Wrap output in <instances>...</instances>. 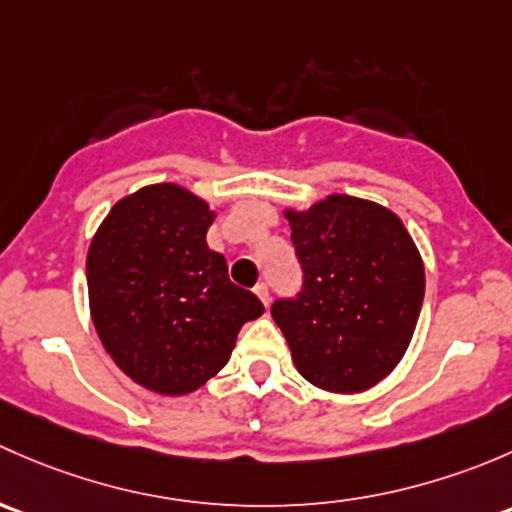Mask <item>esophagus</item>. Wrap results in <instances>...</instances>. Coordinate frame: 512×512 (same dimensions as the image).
I'll return each mask as SVG.
<instances>
[{
    "label": "esophagus",
    "mask_w": 512,
    "mask_h": 512,
    "mask_svg": "<svg viewBox=\"0 0 512 512\" xmlns=\"http://www.w3.org/2000/svg\"><path fill=\"white\" fill-rule=\"evenodd\" d=\"M254 293L258 295V298H261L263 305H268V300H271V298H268V286H266V283L258 281L256 286H254Z\"/></svg>",
    "instance_id": "obj_1"
}]
</instances>
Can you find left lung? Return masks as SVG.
Here are the masks:
<instances>
[{"label":"left lung","mask_w":512,"mask_h":512,"mask_svg":"<svg viewBox=\"0 0 512 512\" xmlns=\"http://www.w3.org/2000/svg\"><path fill=\"white\" fill-rule=\"evenodd\" d=\"M286 217L303 286L271 315L295 367L328 392L370 389L402 360L424 303L412 236L397 214L347 194Z\"/></svg>","instance_id":"obj_1"}]
</instances>
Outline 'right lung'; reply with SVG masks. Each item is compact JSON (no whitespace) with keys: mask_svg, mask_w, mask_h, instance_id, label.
Returning <instances> with one entry per match:
<instances>
[{"mask_svg":"<svg viewBox=\"0 0 512 512\" xmlns=\"http://www.w3.org/2000/svg\"><path fill=\"white\" fill-rule=\"evenodd\" d=\"M214 212L177 184L120 199L88 249V298L100 342L157 394L194 392L229 362L241 325L263 313L207 246Z\"/></svg>","mask_w":512,"mask_h":512,"instance_id":"obj_1","label":"right lung"}]
</instances>
